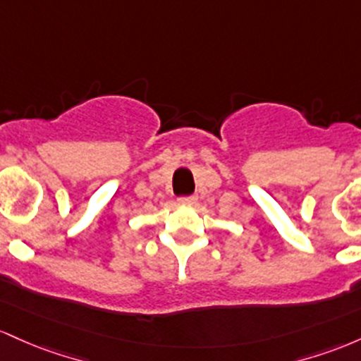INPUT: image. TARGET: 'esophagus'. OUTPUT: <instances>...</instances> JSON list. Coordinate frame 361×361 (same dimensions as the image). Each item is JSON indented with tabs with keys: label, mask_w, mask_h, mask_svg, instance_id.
<instances>
[{
	"label": "esophagus",
	"mask_w": 361,
	"mask_h": 361,
	"mask_svg": "<svg viewBox=\"0 0 361 361\" xmlns=\"http://www.w3.org/2000/svg\"><path fill=\"white\" fill-rule=\"evenodd\" d=\"M196 200H197V197L194 196V194H191V196H182V197H179V200H177V201H179L180 204H192V202H196Z\"/></svg>",
	"instance_id": "1"
}]
</instances>
